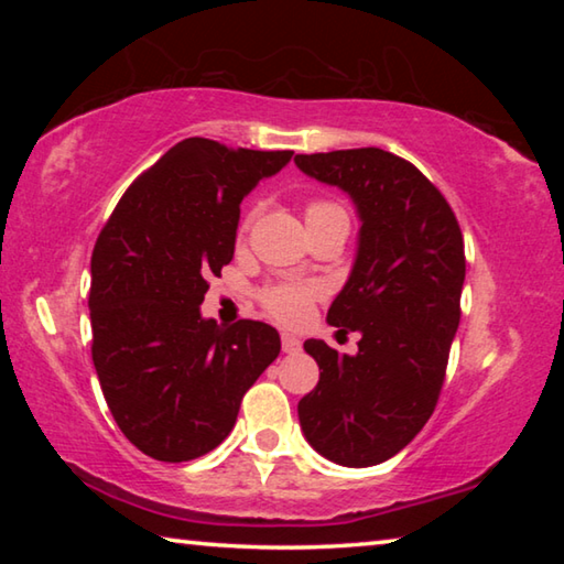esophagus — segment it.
<instances>
[{
	"instance_id": "1",
	"label": "esophagus",
	"mask_w": 564,
	"mask_h": 564,
	"mask_svg": "<svg viewBox=\"0 0 564 564\" xmlns=\"http://www.w3.org/2000/svg\"><path fill=\"white\" fill-rule=\"evenodd\" d=\"M281 346H283V352H299L301 350V338L291 336V333H281Z\"/></svg>"
}]
</instances>
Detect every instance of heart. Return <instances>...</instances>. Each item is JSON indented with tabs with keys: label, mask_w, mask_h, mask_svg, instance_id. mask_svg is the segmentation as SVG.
Wrapping results in <instances>:
<instances>
[{
	"label": "heart",
	"mask_w": 564,
	"mask_h": 564,
	"mask_svg": "<svg viewBox=\"0 0 564 564\" xmlns=\"http://www.w3.org/2000/svg\"><path fill=\"white\" fill-rule=\"evenodd\" d=\"M348 216L346 208L340 204H333V202H313L305 208V221H313V218H323V216ZM251 216H246V221L241 224V234L251 224ZM326 293L323 291V285L318 283H275L269 285V289L261 291V303L263 308L271 313L273 318H279L283 323H289V326H299L305 318H308L311 313V305L316 299Z\"/></svg>",
	"instance_id": "obj_1"
}]
</instances>
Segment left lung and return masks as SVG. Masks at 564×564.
<instances>
[{"label":"left lung","mask_w":564,"mask_h":564,"mask_svg":"<svg viewBox=\"0 0 564 564\" xmlns=\"http://www.w3.org/2000/svg\"><path fill=\"white\" fill-rule=\"evenodd\" d=\"M295 166L346 191L360 218L356 263L328 308L330 326L360 330L358 352L303 343L321 378L299 420L323 457L370 467L403 451L441 398L460 323L463 234L441 191L390 151L299 154Z\"/></svg>","instance_id":"left-lung-1"}]
</instances>
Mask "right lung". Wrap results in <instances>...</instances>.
<instances>
[{
    "mask_svg": "<svg viewBox=\"0 0 564 564\" xmlns=\"http://www.w3.org/2000/svg\"><path fill=\"white\" fill-rule=\"evenodd\" d=\"M293 151L191 137L121 196L91 253V358L121 433L161 463L212 453L246 390L279 358L261 321L218 326L198 305L234 259L241 202Z\"/></svg>",
    "mask_w": 564,
    "mask_h": 564,
    "instance_id": "add662e5",
    "label": "right lung"
}]
</instances>
